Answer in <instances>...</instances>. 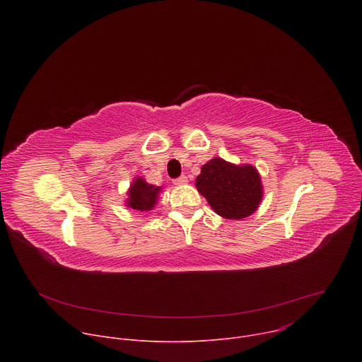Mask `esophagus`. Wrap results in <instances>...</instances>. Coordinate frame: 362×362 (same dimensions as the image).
<instances>
[{
    "mask_svg": "<svg viewBox=\"0 0 362 362\" xmlns=\"http://www.w3.org/2000/svg\"><path fill=\"white\" fill-rule=\"evenodd\" d=\"M186 182H187V177H186L185 175H182L180 177H177V179H175V180H173V183H175V185H185Z\"/></svg>",
    "mask_w": 362,
    "mask_h": 362,
    "instance_id": "1",
    "label": "esophagus"
}]
</instances>
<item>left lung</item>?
Instances as JSON below:
<instances>
[{
  "label": "left lung",
  "mask_w": 362,
  "mask_h": 362,
  "mask_svg": "<svg viewBox=\"0 0 362 362\" xmlns=\"http://www.w3.org/2000/svg\"><path fill=\"white\" fill-rule=\"evenodd\" d=\"M199 193L222 218L240 221L259 208L264 186L252 165H235L221 158L204 163L194 182Z\"/></svg>",
  "instance_id": "obj_1"
}]
</instances>
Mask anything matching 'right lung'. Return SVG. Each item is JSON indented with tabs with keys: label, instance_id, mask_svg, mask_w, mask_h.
Listing matches in <instances>:
<instances>
[{
	"label": "right lung",
	"instance_id": "1",
	"mask_svg": "<svg viewBox=\"0 0 362 362\" xmlns=\"http://www.w3.org/2000/svg\"><path fill=\"white\" fill-rule=\"evenodd\" d=\"M162 186H154L147 183L143 177L137 176L133 179L129 190L127 199L124 200L126 208L140 212H150L158 204L159 194L162 192Z\"/></svg>",
	"mask_w": 362,
	"mask_h": 362
}]
</instances>
